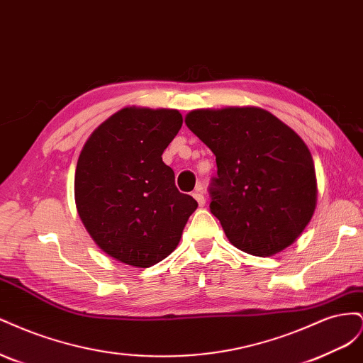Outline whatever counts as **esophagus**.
Masks as SVG:
<instances>
[{
	"instance_id": "1",
	"label": "esophagus",
	"mask_w": 363,
	"mask_h": 363,
	"mask_svg": "<svg viewBox=\"0 0 363 363\" xmlns=\"http://www.w3.org/2000/svg\"><path fill=\"white\" fill-rule=\"evenodd\" d=\"M194 199L196 200V203H199L200 206H204V204H206V199H204V195H203V192H201V184H200L199 188H196V191L194 192Z\"/></svg>"
}]
</instances>
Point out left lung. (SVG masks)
<instances>
[{"mask_svg":"<svg viewBox=\"0 0 363 363\" xmlns=\"http://www.w3.org/2000/svg\"><path fill=\"white\" fill-rule=\"evenodd\" d=\"M184 123L216 157L211 212L230 242L255 256L291 245L316 206L313 159L301 138L257 107L194 111Z\"/></svg>","mask_w":363,"mask_h":363,"instance_id":"1","label":"left lung"}]
</instances>
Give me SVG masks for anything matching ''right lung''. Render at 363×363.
Segmentation results:
<instances>
[{
	"label": "right lung",
	"instance_id": "add662e5",
	"mask_svg": "<svg viewBox=\"0 0 363 363\" xmlns=\"http://www.w3.org/2000/svg\"><path fill=\"white\" fill-rule=\"evenodd\" d=\"M169 108L127 107L98 127L75 169V204L104 252L138 268L159 263L179 245L199 206L182 194L162 155L182 128Z\"/></svg>",
	"mask_w": 363,
	"mask_h": 363
}]
</instances>
